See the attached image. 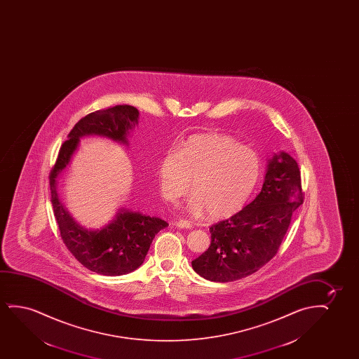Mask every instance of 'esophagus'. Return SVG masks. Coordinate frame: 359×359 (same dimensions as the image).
<instances>
[{
    "instance_id": "34e87169",
    "label": "esophagus",
    "mask_w": 359,
    "mask_h": 359,
    "mask_svg": "<svg viewBox=\"0 0 359 359\" xmlns=\"http://www.w3.org/2000/svg\"><path fill=\"white\" fill-rule=\"evenodd\" d=\"M177 228H182V229H190L192 228V223L190 221H187V219H179L177 222Z\"/></svg>"
}]
</instances>
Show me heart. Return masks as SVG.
<instances>
[{
	"label": "heart",
	"instance_id": "heart-1",
	"mask_svg": "<svg viewBox=\"0 0 359 359\" xmlns=\"http://www.w3.org/2000/svg\"><path fill=\"white\" fill-rule=\"evenodd\" d=\"M261 159L252 148L224 133H198L187 138L180 151H169L158 164L163 196L177 201L191 187L189 211L213 219L241 212L255 190Z\"/></svg>",
	"mask_w": 359,
	"mask_h": 359
}]
</instances>
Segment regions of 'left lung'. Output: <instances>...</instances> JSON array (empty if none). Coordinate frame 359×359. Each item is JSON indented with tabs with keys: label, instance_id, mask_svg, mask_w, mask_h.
Masks as SVG:
<instances>
[{
	"label": "left lung",
	"instance_id": "left-lung-1",
	"mask_svg": "<svg viewBox=\"0 0 359 359\" xmlns=\"http://www.w3.org/2000/svg\"><path fill=\"white\" fill-rule=\"evenodd\" d=\"M303 198L298 163L283 151L275 153L267 162L260 194L210 228L211 245L192 261V269L213 282L241 280L260 270L277 254Z\"/></svg>",
	"mask_w": 359,
	"mask_h": 359
}]
</instances>
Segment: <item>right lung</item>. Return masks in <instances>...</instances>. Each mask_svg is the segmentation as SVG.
<instances>
[{"instance_id": "1", "label": "right lung", "mask_w": 359, "mask_h": 359, "mask_svg": "<svg viewBox=\"0 0 359 359\" xmlns=\"http://www.w3.org/2000/svg\"><path fill=\"white\" fill-rule=\"evenodd\" d=\"M138 115L135 107L116 105L81 118L60 148L59 157L50 172L51 203L65 245L84 267L99 275H126L138 269L154 236L168 223L123 207L108 224L87 229L74 221L60 200L57 179L71 162L82 137L102 136L128 146V137L138 125Z\"/></svg>"}]
</instances>
